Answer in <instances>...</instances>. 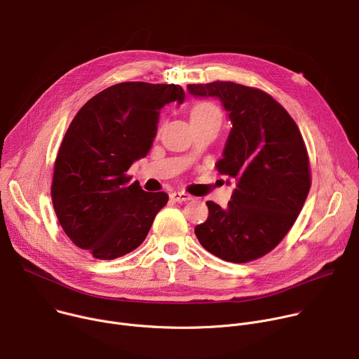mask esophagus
<instances>
[{"label": "esophagus", "mask_w": 359, "mask_h": 359, "mask_svg": "<svg viewBox=\"0 0 359 359\" xmlns=\"http://www.w3.org/2000/svg\"><path fill=\"white\" fill-rule=\"evenodd\" d=\"M170 198L175 200V201H177V203H183V201L191 200L193 197H191L190 194H187V193H183V191H175V193L170 194Z\"/></svg>", "instance_id": "34e87169"}]
</instances>
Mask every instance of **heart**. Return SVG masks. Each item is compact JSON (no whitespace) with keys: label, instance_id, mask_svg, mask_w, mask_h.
<instances>
[{"label":"heart","instance_id":"1","mask_svg":"<svg viewBox=\"0 0 359 359\" xmlns=\"http://www.w3.org/2000/svg\"><path fill=\"white\" fill-rule=\"evenodd\" d=\"M219 118L218 108L211 102H198L191 109V119H204V118Z\"/></svg>","mask_w":359,"mask_h":359}]
</instances>
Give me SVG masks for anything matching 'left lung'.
I'll use <instances>...</instances> for the list:
<instances>
[{
    "mask_svg": "<svg viewBox=\"0 0 359 359\" xmlns=\"http://www.w3.org/2000/svg\"><path fill=\"white\" fill-rule=\"evenodd\" d=\"M194 97H217L231 119L221 175L236 189L194 228L198 243L222 261L245 264L271 252L290 231L307 198L311 176L303 137L289 112L268 93L232 81L189 84Z\"/></svg>",
    "mask_w": 359,
    "mask_h": 359,
    "instance_id": "obj_1",
    "label": "left lung"
}]
</instances>
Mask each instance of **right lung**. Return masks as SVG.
<instances>
[{
	"mask_svg": "<svg viewBox=\"0 0 359 359\" xmlns=\"http://www.w3.org/2000/svg\"><path fill=\"white\" fill-rule=\"evenodd\" d=\"M177 84L126 81L90 98L76 114L59 148L52 203L70 241L95 259L137 250L169 196L144 191L128 169L147 156L159 109L183 102Z\"/></svg>",
	"mask_w": 359,
	"mask_h": 359,
	"instance_id": "add662e5",
	"label": "right lung"
}]
</instances>
